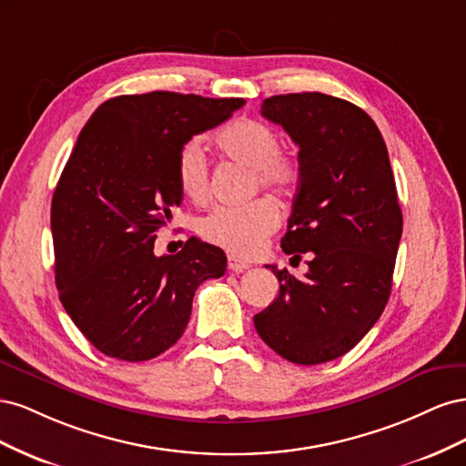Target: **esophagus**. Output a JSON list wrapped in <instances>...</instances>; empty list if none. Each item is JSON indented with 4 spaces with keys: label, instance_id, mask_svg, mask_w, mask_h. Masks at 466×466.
Returning a JSON list of instances; mask_svg holds the SVG:
<instances>
[{
    "label": "esophagus",
    "instance_id": "34e87169",
    "mask_svg": "<svg viewBox=\"0 0 466 466\" xmlns=\"http://www.w3.org/2000/svg\"><path fill=\"white\" fill-rule=\"evenodd\" d=\"M228 268H229L231 272H235V274H241V272L248 270L250 264L245 262V260H238V258H235V257H229V258H228Z\"/></svg>",
    "mask_w": 466,
    "mask_h": 466
}]
</instances>
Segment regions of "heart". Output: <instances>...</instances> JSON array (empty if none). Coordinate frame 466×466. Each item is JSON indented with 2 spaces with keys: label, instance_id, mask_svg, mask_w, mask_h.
<instances>
[{
  "label": "heart",
  "instance_id": "heart-1",
  "mask_svg": "<svg viewBox=\"0 0 466 466\" xmlns=\"http://www.w3.org/2000/svg\"><path fill=\"white\" fill-rule=\"evenodd\" d=\"M219 151L237 163L252 168L255 187L276 196H291L299 185L301 168L291 155L281 151V136L266 122L241 118L218 134ZM180 192L192 202H204L209 190L208 163L200 144L188 142L177 159ZM278 209L268 200L243 206H218L202 218L198 231L204 241L237 257H255L264 241L278 228Z\"/></svg>",
  "mask_w": 466,
  "mask_h": 466
}]
</instances>
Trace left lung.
Listing matches in <instances>:
<instances>
[{
	"mask_svg": "<svg viewBox=\"0 0 466 466\" xmlns=\"http://www.w3.org/2000/svg\"><path fill=\"white\" fill-rule=\"evenodd\" d=\"M260 115L299 146L281 248L311 260L301 279L270 266L279 293L255 327L288 361H332L371 330L390 295L402 211L387 146L368 112L324 93L264 98Z\"/></svg>",
	"mask_w": 466,
	"mask_h": 466,
	"instance_id": "1",
	"label": "left lung"
}]
</instances>
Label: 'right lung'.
<instances>
[{"label":"right lung","instance_id":"right-lung-1","mask_svg":"<svg viewBox=\"0 0 466 466\" xmlns=\"http://www.w3.org/2000/svg\"><path fill=\"white\" fill-rule=\"evenodd\" d=\"M243 105L171 91L122 95L83 126L52 196L54 270L66 313L105 356L163 354L185 332L198 286L225 274V252L196 237L177 255L157 257L153 247L182 202L180 149Z\"/></svg>","mask_w":466,"mask_h":466}]
</instances>
